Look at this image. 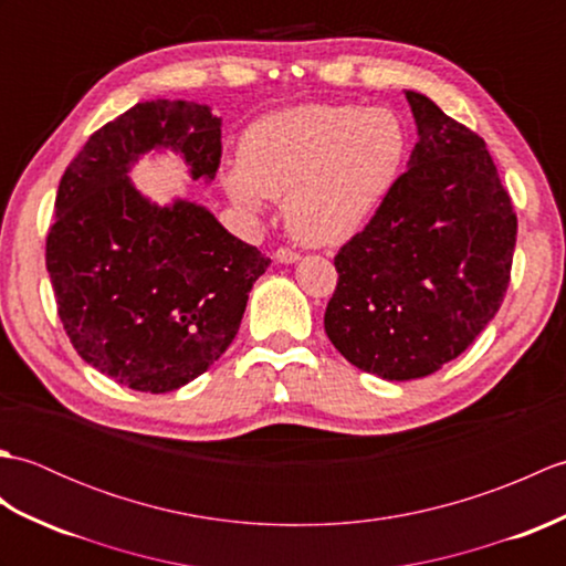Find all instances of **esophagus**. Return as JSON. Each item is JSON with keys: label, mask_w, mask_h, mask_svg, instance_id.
<instances>
[{"label": "esophagus", "mask_w": 566, "mask_h": 566, "mask_svg": "<svg viewBox=\"0 0 566 566\" xmlns=\"http://www.w3.org/2000/svg\"><path fill=\"white\" fill-rule=\"evenodd\" d=\"M274 258H276V262H284V264H292V262H296L298 258V252L296 250H292V248H276V252H274Z\"/></svg>", "instance_id": "34e87169"}]
</instances>
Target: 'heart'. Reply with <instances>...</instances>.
Segmentation results:
<instances>
[{
	"label": "heart",
	"instance_id": "1",
	"mask_svg": "<svg viewBox=\"0 0 566 566\" xmlns=\"http://www.w3.org/2000/svg\"><path fill=\"white\" fill-rule=\"evenodd\" d=\"M406 150V126L391 109L304 104L252 124L223 185L248 211L286 195L284 219L296 240L340 245L387 199Z\"/></svg>",
	"mask_w": 566,
	"mask_h": 566
}]
</instances>
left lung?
Here are the masks:
<instances>
[{
	"mask_svg": "<svg viewBox=\"0 0 566 566\" xmlns=\"http://www.w3.org/2000/svg\"><path fill=\"white\" fill-rule=\"evenodd\" d=\"M406 99L411 163L335 255L323 318L347 363L389 381L428 377L474 343L506 296L518 233L484 138L423 94Z\"/></svg>",
	"mask_w": 566,
	"mask_h": 566,
	"instance_id": "1",
	"label": "left lung"
}]
</instances>
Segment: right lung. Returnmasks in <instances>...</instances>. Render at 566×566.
<instances>
[{"instance_id":"1","label":"right lung","mask_w":566,"mask_h":566,"mask_svg":"<svg viewBox=\"0 0 566 566\" xmlns=\"http://www.w3.org/2000/svg\"><path fill=\"white\" fill-rule=\"evenodd\" d=\"M153 148H172L191 177L213 179L221 118L207 104L155 99L94 130L60 179L45 268L84 363L128 389L165 394L233 343L270 258L197 203L140 197L128 170Z\"/></svg>"}]
</instances>
